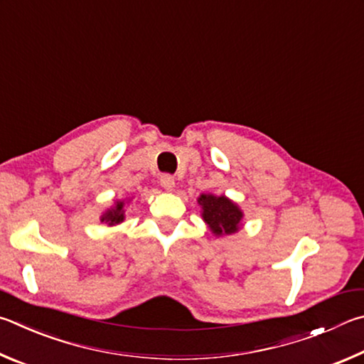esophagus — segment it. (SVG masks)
I'll list each match as a JSON object with an SVG mask.
<instances>
[{"label":"esophagus","instance_id":"34e87169","mask_svg":"<svg viewBox=\"0 0 364 364\" xmlns=\"http://www.w3.org/2000/svg\"><path fill=\"white\" fill-rule=\"evenodd\" d=\"M159 183H161V187L164 190H169V192H171V190L174 188L176 181H174V177H172L171 174H163L161 178H159Z\"/></svg>","mask_w":364,"mask_h":364}]
</instances>
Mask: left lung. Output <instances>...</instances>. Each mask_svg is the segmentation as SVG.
<instances>
[{
	"mask_svg": "<svg viewBox=\"0 0 364 364\" xmlns=\"http://www.w3.org/2000/svg\"><path fill=\"white\" fill-rule=\"evenodd\" d=\"M203 206V219L215 235H230L238 232L243 213L225 196L201 195L198 200Z\"/></svg>",
	"mask_w": 364,
	"mask_h": 364,
	"instance_id": "obj_1",
	"label": "left lung"
}]
</instances>
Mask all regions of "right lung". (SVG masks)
I'll list each match as a JSON object with an SVG mask.
<instances>
[{
    "label": "right lung",
    "mask_w": 364,
    "mask_h": 364,
    "mask_svg": "<svg viewBox=\"0 0 364 364\" xmlns=\"http://www.w3.org/2000/svg\"><path fill=\"white\" fill-rule=\"evenodd\" d=\"M123 205L124 203H117V208L110 209V211H107L104 215H102V220L108 222V224L113 225V224H119V222H123L124 215H123Z\"/></svg>",
    "instance_id": "1"
}]
</instances>
